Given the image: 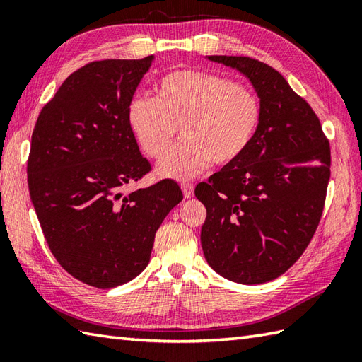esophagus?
Returning <instances> with one entry per match:
<instances>
[{
	"label": "esophagus",
	"instance_id": "34e87169",
	"mask_svg": "<svg viewBox=\"0 0 362 362\" xmlns=\"http://www.w3.org/2000/svg\"><path fill=\"white\" fill-rule=\"evenodd\" d=\"M180 188H182V191H183V196H185L187 199L194 196V187H193V183H182Z\"/></svg>",
	"mask_w": 362,
	"mask_h": 362
}]
</instances>
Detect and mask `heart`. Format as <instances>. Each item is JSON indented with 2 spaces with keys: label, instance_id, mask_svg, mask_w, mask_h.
<instances>
[{
  "label": "heart",
  "instance_id": "b5f03b06",
  "mask_svg": "<svg viewBox=\"0 0 362 362\" xmlns=\"http://www.w3.org/2000/svg\"><path fill=\"white\" fill-rule=\"evenodd\" d=\"M156 98H135L127 122L149 158H163L177 127L183 141L158 165V173L187 180L211 161L226 166L247 151L261 121L257 91L227 76L204 70H177L160 79Z\"/></svg>",
  "mask_w": 362,
  "mask_h": 362
}]
</instances>
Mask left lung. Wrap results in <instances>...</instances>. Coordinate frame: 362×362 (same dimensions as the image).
I'll return each instance as SVG.
<instances>
[{"label":"left lung","instance_id":"8db88e82","mask_svg":"<svg viewBox=\"0 0 362 362\" xmlns=\"http://www.w3.org/2000/svg\"><path fill=\"white\" fill-rule=\"evenodd\" d=\"M247 78L261 121L243 156L194 189L206 209L204 255L241 284L284 274L302 257L324 211L332 166L317 115L272 66L244 56H209Z\"/></svg>","mask_w":362,"mask_h":362}]
</instances>
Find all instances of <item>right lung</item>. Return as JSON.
I'll list each match as a JSON object with an SVG mask.
<instances>
[{"label": "right lung", "instance_id": "1", "mask_svg": "<svg viewBox=\"0 0 362 362\" xmlns=\"http://www.w3.org/2000/svg\"><path fill=\"white\" fill-rule=\"evenodd\" d=\"M152 60L76 70L45 104L30 140L29 194L48 247L68 274L99 289L144 271L156 232L183 199L171 179L124 194L151 171L127 107Z\"/></svg>", "mask_w": 362, "mask_h": 362}]
</instances>
